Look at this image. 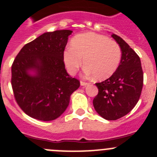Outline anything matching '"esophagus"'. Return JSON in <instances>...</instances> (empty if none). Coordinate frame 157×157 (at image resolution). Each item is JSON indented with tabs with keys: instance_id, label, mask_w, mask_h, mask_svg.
Returning a JSON list of instances; mask_svg holds the SVG:
<instances>
[{
	"instance_id": "esophagus-1",
	"label": "esophagus",
	"mask_w": 157,
	"mask_h": 157,
	"mask_svg": "<svg viewBox=\"0 0 157 157\" xmlns=\"http://www.w3.org/2000/svg\"><path fill=\"white\" fill-rule=\"evenodd\" d=\"M80 84H81V85H82V86H85V85H88V82H84V81H81Z\"/></svg>"
}]
</instances>
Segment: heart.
Masks as SVG:
<instances>
[{
	"mask_svg": "<svg viewBox=\"0 0 157 157\" xmlns=\"http://www.w3.org/2000/svg\"><path fill=\"white\" fill-rule=\"evenodd\" d=\"M85 66V72L94 78H109L118 68L121 59V49L118 43L108 37L94 33L78 34L72 40V47L66 49L63 59L67 70L74 74Z\"/></svg>",
	"mask_w": 157,
	"mask_h": 157,
	"instance_id": "1",
	"label": "heart"
}]
</instances>
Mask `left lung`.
<instances>
[{"mask_svg": "<svg viewBox=\"0 0 157 157\" xmlns=\"http://www.w3.org/2000/svg\"><path fill=\"white\" fill-rule=\"evenodd\" d=\"M111 36L121 49V59L110 78L95 83L98 93L93 100L95 111L103 118L115 121L128 114L140 97L144 72L140 57L131 46L116 34Z\"/></svg>", "mask_w": 157, "mask_h": 157, "instance_id": "obj_1", "label": "left lung"}]
</instances>
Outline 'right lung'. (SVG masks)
Wrapping results in <instances>:
<instances>
[{
  "label": "right lung",
  "mask_w": 157,
  "mask_h": 157,
  "mask_svg": "<svg viewBox=\"0 0 157 157\" xmlns=\"http://www.w3.org/2000/svg\"><path fill=\"white\" fill-rule=\"evenodd\" d=\"M69 29L42 34L26 43L11 66V85L15 100L25 114L49 121L59 117L67 108L71 94L80 82L68 74L63 53ZM29 70L37 74L31 76Z\"/></svg>",
  "instance_id": "add662e5"
}]
</instances>
